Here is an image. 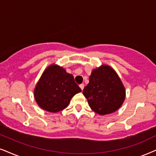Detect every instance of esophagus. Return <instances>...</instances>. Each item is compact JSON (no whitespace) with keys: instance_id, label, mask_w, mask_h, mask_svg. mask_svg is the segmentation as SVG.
<instances>
[{"instance_id":"34e87169","label":"esophagus","mask_w":156,"mask_h":156,"mask_svg":"<svg viewBox=\"0 0 156 156\" xmlns=\"http://www.w3.org/2000/svg\"><path fill=\"white\" fill-rule=\"evenodd\" d=\"M80 89H81L82 90H83V88H84V84H80Z\"/></svg>"}]
</instances>
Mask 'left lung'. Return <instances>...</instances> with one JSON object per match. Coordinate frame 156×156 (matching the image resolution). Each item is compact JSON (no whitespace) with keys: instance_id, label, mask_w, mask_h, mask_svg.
Here are the masks:
<instances>
[{"instance_id":"obj_1","label":"left lung","mask_w":156,"mask_h":156,"mask_svg":"<svg viewBox=\"0 0 156 156\" xmlns=\"http://www.w3.org/2000/svg\"><path fill=\"white\" fill-rule=\"evenodd\" d=\"M90 108L101 115L113 113L123 105L126 89L117 73L108 65L93 69L83 90Z\"/></svg>"}]
</instances>
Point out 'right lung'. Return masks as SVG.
<instances>
[{"label":"right lung","instance_id":"obj_1","mask_svg":"<svg viewBox=\"0 0 156 156\" xmlns=\"http://www.w3.org/2000/svg\"><path fill=\"white\" fill-rule=\"evenodd\" d=\"M81 89L73 75L53 63L45 68L34 89V98L41 108L57 113L66 108L70 100Z\"/></svg>","mask_w":156,"mask_h":156}]
</instances>
